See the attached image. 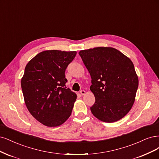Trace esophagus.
<instances>
[{
  "label": "esophagus",
  "mask_w": 159,
  "mask_h": 159,
  "mask_svg": "<svg viewBox=\"0 0 159 159\" xmlns=\"http://www.w3.org/2000/svg\"><path fill=\"white\" fill-rule=\"evenodd\" d=\"M80 94H81V95H84V94H85L86 92H85L84 90H80Z\"/></svg>",
  "instance_id": "obj_1"
}]
</instances>
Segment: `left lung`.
<instances>
[{
    "label": "left lung",
    "mask_w": 159,
    "mask_h": 159,
    "mask_svg": "<svg viewBox=\"0 0 159 159\" xmlns=\"http://www.w3.org/2000/svg\"><path fill=\"white\" fill-rule=\"evenodd\" d=\"M79 53L92 79L90 89L95 102L91 112L104 122L120 120L131 110L139 85L132 61L112 48H95Z\"/></svg>",
    "instance_id": "left-lung-1"
}]
</instances>
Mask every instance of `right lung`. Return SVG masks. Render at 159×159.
<instances>
[{"mask_svg":"<svg viewBox=\"0 0 159 159\" xmlns=\"http://www.w3.org/2000/svg\"><path fill=\"white\" fill-rule=\"evenodd\" d=\"M76 52L44 51L25 66L21 80L25 104L30 114L48 127H57L71 114L76 95L66 89L65 72Z\"/></svg>","mask_w":159,"mask_h":159,"instance_id":"1","label":"right lung"}]
</instances>
